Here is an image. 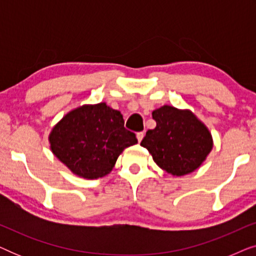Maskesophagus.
Returning <instances> with one entry per match:
<instances>
[{
  "label": "esophagus",
  "instance_id": "obj_1",
  "mask_svg": "<svg viewBox=\"0 0 256 256\" xmlns=\"http://www.w3.org/2000/svg\"><path fill=\"white\" fill-rule=\"evenodd\" d=\"M143 136H144V132H138V134H136V138H138V142L142 141Z\"/></svg>",
  "mask_w": 256,
  "mask_h": 256
}]
</instances>
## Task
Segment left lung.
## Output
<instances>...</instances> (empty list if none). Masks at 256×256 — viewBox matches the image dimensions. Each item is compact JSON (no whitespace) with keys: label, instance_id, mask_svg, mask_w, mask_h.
I'll return each instance as SVG.
<instances>
[{"label":"left lung","instance_id":"8db88e82","mask_svg":"<svg viewBox=\"0 0 256 256\" xmlns=\"http://www.w3.org/2000/svg\"><path fill=\"white\" fill-rule=\"evenodd\" d=\"M156 127L146 132L141 146L160 169L174 176L194 171L212 149L208 129L191 113L171 106L152 112Z\"/></svg>","mask_w":256,"mask_h":256}]
</instances>
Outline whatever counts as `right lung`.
<instances>
[{"instance_id": "obj_1", "label": "right lung", "mask_w": 256, "mask_h": 256, "mask_svg": "<svg viewBox=\"0 0 256 256\" xmlns=\"http://www.w3.org/2000/svg\"><path fill=\"white\" fill-rule=\"evenodd\" d=\"M51 150L73 174L87 180L106 176L124 148L138 143L118 110L101 102L66 114L52 129Z\"/></svg>"}]
</instances>
